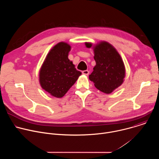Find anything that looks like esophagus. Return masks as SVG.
Returning <instances> with one entry per match:
<instances>
[{"mask_svg":"<svg viewBox=\"0 0 159 159\" xmlns=\"http://www.w3.org/2000/svg\"><path fill=\"white\" fill-rule=\"evenodd\" d=\"M82 74H83L84 75H88L89 74V70H84V71H82Z\"/></svg>","mask_w":159,"mask_h":159,"instance_id":"obj_1","label":"esophagus"}]
</instances>
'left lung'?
Listing matches in <instances>:
<instances>
[{
  "label": "left lung",
  "mask_w": 159,
  "mask_h": 159,
  "mask_svg": "<svg viewBox=\"0 0 159 159\" xmlns=\"http://www.w3.org/2000/svg\"><path fill=\"white\" fill-rule=\"evenodd\" d=\"M85 44L87 48L93 47L96 63L93 72L89 75V80L101 91L111 93L123 84L125 77V67L120 55L106 41H101L94 46L91 43Z\"/></svg>",
  "instance_id": "left-lung-1"
}]
</instances>
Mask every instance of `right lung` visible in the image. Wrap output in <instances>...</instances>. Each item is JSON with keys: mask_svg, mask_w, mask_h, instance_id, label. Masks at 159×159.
<instances>
[{"mask_svg": "<svg viewBox=\"0 0 159 159\" xmlns=\"http://www.w3.org/2000/svg\"><path fill=\"white\" fill-rule=\"evenodd\" d=\"M70 49L66 43H57L48 53L39 70L41 87L57 98H62L82 74L68 58Z\"/></svg>", "mask_w": 159, "mask_h": 159, "instance_id": "1", "label": "right lung"}]
</instances>
